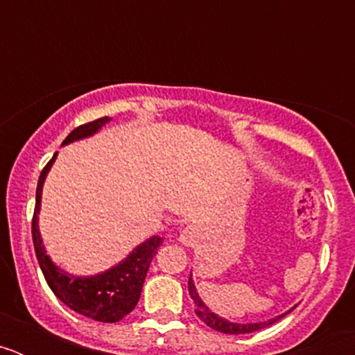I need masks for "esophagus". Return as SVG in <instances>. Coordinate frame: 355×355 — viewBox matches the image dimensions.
I'll return each instance as SVG.
<instances>
[{
	"label": "esophagus",
	"mask_w": 355,
	"mask_h": 355,
	"mask_svg": "<svg viewBox=\"0 0 355 355\" xmlns=\"http://www.w3.org/2000/svg\"><path fill=\"white\" fill-rule=\"evenodd\" d=\"M199 229L193 227V225H188V227H184L183 231H181L180 234V241H181V245L184 247H190L193 245L197 240H199Z\"/></svg>",
	"instance_id": "obj_1"
}]
</instances>
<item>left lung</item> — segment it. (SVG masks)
<instances>
[{"label": "left lung", "mask_w": 355, "mask_h": 355, "mask_svg": "<svg viewBox=\"0 0 355 355\" xmlns=\"http://www.w3.org/2000/svg\"><path fill=\"white\" fill-rule=\"evenodd\" d=\"M188 293H190V297H192V300H193V306H196V315L199 316V318L202 320L206 325H208V327L215 329V331H218V332H224V334H249V332L259 331V329H265V327H268V325L275 324L277 320L284 318L288 313H291L295 309V306L290 307L286 313H283V315H279V316H274V318L266 320V322H249V324H238V322H231V320L224 318V316L216 315V313H213L211 309L206 306L205 300L200 299L199 291H197L196 283H193V279H192V274H190V279H188Z\"/></svg>", "instance_id": "obj_1"}]
</instances>
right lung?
Returning a JSON list of instances; mask_svg holds the SVG:
<instances>
[{"label": "right lung", "instance_id": "obj_1", "mask_svg": "<svg viewBox=\"0 0 355 355\" xmlns=\"http://www.w3.org/2000/svg\"><path fill=\"white\" fill-rule=\"evenodd\" d=\"M110 121H112L110 117H103L72 130L67 135V139L62 142V146L90 139L96 133H99ZM56 156H58V153L53 155L48 165L40 172L39 183H37L35 211H33V220H31V236H33V247H35L40 270H42L46 283L49 284L53 293L65 306L71 307L72 311L96 320V322L114 324V322H119L126 315H130L135 306L139 304L147 270H149L150 261L158 252L159 245L163 243V238H159L158 234L147 238L140 245L135 247L126 258L121 259L117 265L110 266L108 270H103L99 274L74 275L60 268L53 261L51 256L46 252L42 234H40L39 229L42 188Z\"/></svg>", "mask_w": 355, "mask_h": 355}]
</instances>
